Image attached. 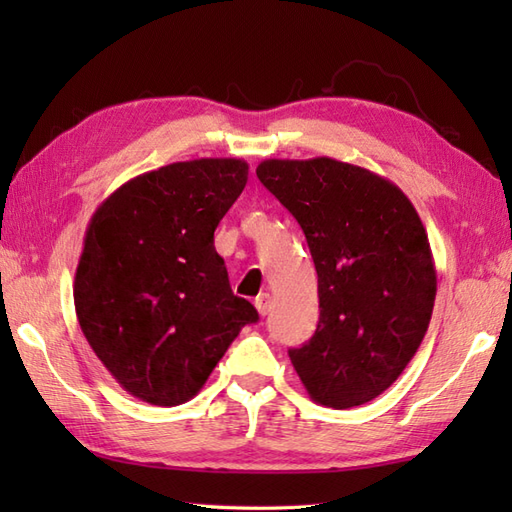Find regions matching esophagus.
Instances as JSON below:
<instances>
[{"label": "esophagus", "instance_id": "34e87169", "mask_svg": "<svg viewBox=\"0 0 512 512\" xmlns=\"http://www.w3.org/2000/svg\"><path fill=\"white\" fill-rule=\"evenodd\" d=\"M270 303H273V297H270L268 292H262V295L255 299V308L259 314H262V317H266V314L270 312Z\"/></svg>", "mask_w": 512, "mask_h": 512}]
</instances>
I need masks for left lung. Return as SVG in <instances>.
<instances>
[{"instance_id":"obj_1","label":"left lung","mask_w":512,"mask_h":512,"mask_svg":"<svg viewBox=\"0 0 512 512\" xmlns=\"http://www.w3.org/2000/svg\"><path fill=\"white\" fill-rule=\"evenodd\" d=\"M257 178L295 215L319 275V325L288 350L319 405H365L394 385L427 334L438 277L411 200L378 173L328 156L270 158Z\"/></svg>"}]
</instances>
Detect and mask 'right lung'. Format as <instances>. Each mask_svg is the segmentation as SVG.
I'll return each instance as SVG.
<instances>
[{
    "label": "right lung",
    "mask_w": 512,
    "mask_h": 512,
    "mask_svg": "<svg viewBox=\"0 0 512 512\" xmlns=\"http://www.w3.org/2000/svg\"><path fill=\"white\" fill-rule=\"evenodd\" d=\"M239 158L173 162L94 211L74 275L76 319L127 394L176 407L204 387L257 310L235 297L213 233L244 191Z\"/></svg>",
    "instance_id": "right-lung-1"
}]
</instances>
